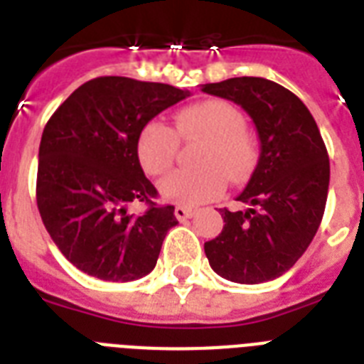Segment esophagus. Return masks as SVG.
<instances>
[{"mask_svg":"<svg viewBox=\"0 0 364 364\" xmlns=\"http://www.w3.org/2000/svg\"><path fill=\"white\" fill-rule=\"evenodd\" d=\"M173 213H176L177 221H187V219H191V217L194 215L193 210H188V208H183V205H177Z\"/></svg>","mask_w":364,"mask_h":364,"instance_id":"1","label":"esophagus"}]
</instances>
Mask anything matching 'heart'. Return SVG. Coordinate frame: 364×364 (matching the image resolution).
I'll return each instance as SVG.
<instances>
[{
    "label": "heart",
    "mask_w": 364,
    "mask_h": 364,
    "mask_svg": "<svg viewBox=\"0 0 364 364\" xmlns=\"http://www.w3.org/2000/svg\"><path fill=\"white\" fill-rule=\"evenodd\" d=\"M176 128L151 121L137 134L136 153L149 176H164L177 159L179 136L204 137L196 159L198 170H179L159 183L160 196L181 205H200L225 191L227 176L240 181L253 168L255 154L245 134V117L227 100L188 105L176 117Z\"/></svg>",
    "instance_id": "b5f03b06"
}]
</instances>
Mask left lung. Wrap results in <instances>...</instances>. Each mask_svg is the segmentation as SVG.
I'll use <instances>...</instances> for the list:
<instances>
[{
	"mask_svg": "<svg viewBox=\"0 0 364 364\" xmlns=\"http://www.w3.org/2000/svg\"><path fill=\"white\" fill-rule=\"evenodd\" d=\"M238 104L255 122L260 154L240 194L245 211H221V234L204 243L210 266L234 283L270 282L293 268L321 225L328 166L314 117L291 90L262 77H234L202 87Z\"/></svg>",
	"mask_w": 364,
	"mask_h": 364,
	"instance_id": "left-lung-1",
	"label": "left lung"
}]
</instances>
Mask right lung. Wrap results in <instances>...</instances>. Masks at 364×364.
<instances>
[{"label":"right lung","instance_id":"obj_1","mask_svg":"<svg viewBox=\"0 0 364 364\" xmlns=\"http://www.w3.org/2000/svg\"><path fill=\"white\" fill-rule=\"evenodd\" d=\"M191 96L188 90L128 79L85 82L48 119L39 145L37 208L71 264L104 282H134L159 260L176 227L173 205H156L141 170L137 134L151 119ZM130 201L149 205L126 214Z\"/></svg>","mask_w":364,"mask_h":364}]
</instances>
